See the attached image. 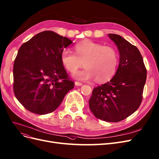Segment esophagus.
Wrapping results in <instances>:
<instances>
[{"label":"esophagus","mask_w":159,"mask_h":159,"mask_svg":"<svg viewBox=\"0 0 159 159\" xmlns=\"http://www.w3.org/2000/svg\"><path fill=\"white\" fill-rule=\"evenodd\" d=\"M82 85H83V84H82L81 83H80V82H78V81L75 82V85H76V86H81Z\"/></svg>","instance_id":"obj_1"}]
</instances>
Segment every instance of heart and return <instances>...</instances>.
Listing matches in <instances>:
<instances>
[{
  "instance_id": "heart-1",
  "label": "heart",
  "mask_w": 159,
  "mask_h": 159,
  "mask_svg": "<svg viewBox=\"0 0 159 159\" xmlns=\"http://www.w3.org/2000/svg\"><path fill=\"white\" fill-rule=\"evenodd\" d=\"M75 53L65 48L61 52V60L68 72H74L84 65L83 70L73 74L81 81L96 78L98 82L107 81L113 77L119 63L116 49L92 41H84L75 46Z\"/></svg>"
}]
</instances>
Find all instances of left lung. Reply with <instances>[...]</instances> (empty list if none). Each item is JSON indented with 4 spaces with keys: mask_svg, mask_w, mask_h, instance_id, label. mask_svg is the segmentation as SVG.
Here are the masks:
<instances>
[{
    "mask_svg": "<svg viewBox=\"0 0 159 159\" xmlns=\"http://www.w3.org/2000/svg\"><path fill=\"white\" fill-rule=\"evenodd\" d=\"M108 36L119 51L118 68L110 81L93 89L89 105L96 118L118 122L140 106L147 70L138 48L119 35L109 34Z\"/></svg>",
    "mask_w": 159,
    "mask_h": 159,
    "instance_id": "1",
    "label": "left lung"
}]
</instances>
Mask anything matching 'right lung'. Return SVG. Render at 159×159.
<instances>
[{"instance_id": "right-lung-1", "label": "right lung", "mask_w": 159, "mask_h": 159, "mask_svg": "<svg viewBox=\"0 0 159 159\" xmlns=\"http://www.w3.org/2000/svg\"><path fill=\"white\" fill-rule=\"evenodd\" d=\"M72 43L55 32L45 31L20 48L14 63V92L27 111L51 113L74 87L61 60V52Z\"/></svg>"}]
</instances>
